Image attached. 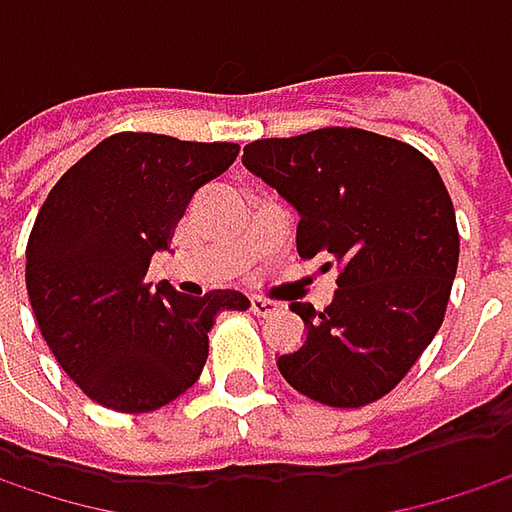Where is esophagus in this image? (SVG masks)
Masks as SVG:
<instances>
[{
	"mask_svg": "<svg viewBox=\"0 0 512 512\" xmlns=\"http://www.w3.org/2000/svg\"><path fill=\"white\" fill-rule=\"evenodd\" d=\"M249 302H252V311H255V314H260V317H266V314H275V311L281 308L278 302H272V299H263V296H252Z\"/></svg>",
	"mask_w": 512,
	"mask_h": 512,
	"instance_id": "obj_1",
	"label": "esophagus"
}]
</instances>
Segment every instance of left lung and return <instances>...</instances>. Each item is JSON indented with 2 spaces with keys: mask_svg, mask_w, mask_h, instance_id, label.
<instances>
[{
  "mask_svg": "<svg viewBox=\"0 0 512 512\" xmlns=\"http://www.w3.org/2000/svg\"><path fill=\"white\" fill-rule=\"evenodd\" d=\"M243 165L296 210L299 255L341 269L323 311L290 302L305 341L275 358L281 376L326 406L379 400L436 338L457 275V213L436 165L356 127L252 142Z\"/></svg>",
  "mask_w": 512,
  "mask_h": 512,
  "instance_id": "obj_1",
  "label": "left lung"
}]
</instances>
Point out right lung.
<instances>
[{
  "label": "right lung",
  "mask_w": 512,
  "mask_h": 512,
  "mask_svg": "<svg viewBox=\"0 0 512 512\" xmlns=\"http://www.w3.org/2000/svg\"><path fill=\"white\" fill-rule=\"evenodd\" d=\"M240 148L118 133L82 156L47 195L26 249V287L44 341L100 406L154 412L195 385L219 311L240 290L183 296L145 281L171 228Z\"/></svg>",
  "instance_id": "1"
}]
</instances>
